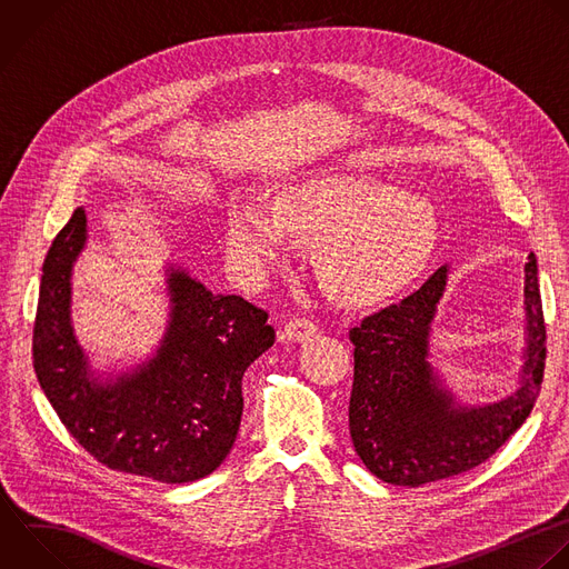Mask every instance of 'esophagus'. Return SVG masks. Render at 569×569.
Here are the masks:
<instances>
[{
  "label": "esophagus",
  "instance_id": "obj_1",
  "mask_svg": "<svg viewBox=\"0 0 569 569\" xmlns=\"http://www.w3.org/2000/svg\"><path fill=\"white\" fill-rule=\"evenodd\" d=\"M318 333V327L307 318H293L280 329V340L284 342H302Z\"/></svg>",
  "mask_w": 569,
  "mask_h": 569
}]
</instances>
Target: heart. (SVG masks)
I'll list each match as a JSON object with an SVG mask.
<instances>
[{
    "label": "heart",
    "instance_id": "1",
    "mask_svg": "<svg viewBox=\"0 0 569 569\" xmlns=\"http://www.w3.org/2000/svg\"><path fill=\"white\" fill-rule=\"evenodd\" d=\"M289 233L313 242V264L329 293L351 305L402 291L438 242L433 207L402 189L356 173H322L280 191L276 211L236 202L227 218V256L256 282L289 251Z\"/></svg>",
    "mask_w": 569,
    "mask_h": 569
}]
</instances>
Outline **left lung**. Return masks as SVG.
<instances>
[{
  "label": "left lung",
  "instance_id": "1",
  "mask_svg": "<svg viewBox=\"0 0 569 569\" xmlns=\"http://www.w3.org/2000/svg\"><path fill=\"white\" fill-rule=\"evenodd\" d=\"M447 276L442 264L418 291L349 331L356 347L349 433L365 467L391 485L420 487L485 462L525 422L540 391L545 322L536 256L525 262L518 389L491 405L460 402L429 362Z\"/></svg>",
  "mask_w": 569,
  "mask_h": 569
}]
</instances>
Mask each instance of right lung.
Here are the masks:
<instances>
[{
    "label": "right lung",
    "instance_id": "obj_1",
    "mask_svg": "<svg viewBox=\"0 0 569 569\" xmlns=\"http://www.w3.org/2000/svg\"><path fill=\"white\" fill-rule=\"evenodd\" d=\"M87 240L89 216L78 207L42 267L33 327L40 387L71 436L102 465L167 485L209 476L236 442L242 376L276 342L269 313L240 296L213 293L169 262V320L158 349L104 378L71 318L73 267Z\"/></svg>",
    "mask_w": 569,
    "mask_h": 569
}]
</instances>
